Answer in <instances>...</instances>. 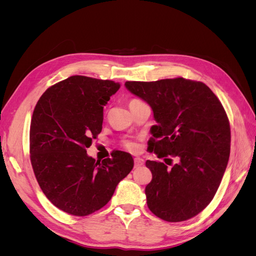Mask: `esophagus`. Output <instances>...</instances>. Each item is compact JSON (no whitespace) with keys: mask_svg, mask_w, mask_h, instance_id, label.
<instances>
[{"mask_svg":"<svg viewBox=\"0 0 256 256\" xmlns=\"http://www.w3.org/2000/svg\"><path fill=\"white\" fill-rule=\"evenodd\" d=\"M143 164H144V160L142 158H140V157L134 158V166H136V168L141 166Z\"/></svg>","mask_w":256,"mask_h":256,"instance_id":"obj_1","label":"esophagus"}]
</instances>
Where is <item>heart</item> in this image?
Here are the masks:
<instances>
[{"label":"heart","mask_w":256,"mask_h":256,"mask_svg":"<svg viewBox=\"0 0 256 256\" xmlns=\"http://www.w3.org/2000/svg\"><path fill=\"white\" fill-rule=\"evenodd\" d=\"M140 102H140V100H138V99L132 98V99H130V100H129L128 106H129V108L131 109V108L134 106H136V104H140ZM125 146L127 147L128 150H134V147H136V145H134L132 142H129V141H126V142H125Z\"/></svg>","instance_id":"b5f03b06"}]
</instances>
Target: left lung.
Segmentation results:
<instances>
[{
	"label": "left lung",
	"instance_id": "8db88e82",
	"mask_svg": "<svg viewBox=\"0 0 256 256\" xmlns=\"http://www.w3.org/2000/svg\"><path fill=\"white\" fill-rule=\"evenodd\" d=\"M125 85L152 106L158 124L150 129L147 150L166 162L146 161L152 174L145 188L147 206L168 222L193 218L212 202L228 166L226 110L206 84L182 76Z\"/></svg>",
	"mask_w": 256,
	"mask_h": 256
}]
</instances>
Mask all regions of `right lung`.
Returning a JSON list of instances; mask_svg holds the SVG:
<instances>
[{"label":"right lung","instance_id":"obj_1","mask_svg":"<svg viewBox=\"0 0 256 256\" xmlns=\"http://www.w3.org/2000/svg\"><path fill=\"white\" fill-rule=\"evenodd\" d=\"M120 83L72 76L38 100L30 127V158L40 189L60 210L76 216L99 210L134 168L129 152L96 161L86 148L102 132L104 106Z\"/></svg>","mask_w":256,"mask_h":256}]
</instances>
